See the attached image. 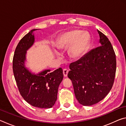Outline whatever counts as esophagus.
Here are the masks:
<instances>
[{
  "instance_id": "34e87169",
  "label": "esophagus",
  "mask_w": 126,
  "mask_h": 126,
  "mask_svg": "<svg viewBox=\"0 0 126 126\" xmlns=\"http://www.w3.org/2000/svg\"><path fill=\"white\" fill-rule=\"evenodd\" d=\"M63 75L64 77H67V74L68 73V70L67 69H63Z\"/></svg>"
}]
</instances>
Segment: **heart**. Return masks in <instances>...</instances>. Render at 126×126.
Instances as JSON below:
<instances>
[{"label":"heart","instance_id":"1","mask_svg":"<svg viewBox=\"0 0 126 126\" xmlns=\"http://www.w3.org/2000/svg\"><path fill=\"white\" fill-rule=\"evenodd\" d=\"M91 37L88 33L81 30H72L63 33L56 42L59 49L69 48L70 55L73 58H79L87 52L90 45Z\"/></svg>","mask_w":126,"mask_h":126}]
</instances>
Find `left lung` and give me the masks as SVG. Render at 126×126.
<instances>
[{"instance_id": "obj_1", "label": "left lung", "mask_w": 126, "mask_h": 126, "mask_svg": "<svg viewBox=\"0 0 126 126\" xmlns=\"http://www.w3.org/2000/svg\"><path fill=\"white\" fill-rule=\"evenodd\" d=\"M101 46L72 63L68 77L80 104L89 106L102 101L112 89L116 71V54L108 38L98 30Z\"/></svg>"}]
</instances>
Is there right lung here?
I'll list each match as a JSON object with an SVG mask.
<instances>
[{"label":"right lung","mask_w":126,"mask_h":126,"mask_svg":"<svg viewBox=\"0 0 126 126\" xmlns=\"http://www.w3.org/2000/svg\"><path fill=\"white\" fill-rule=\"evenodd\" d=\"M33 29L20 40L15 50L13 71L21 95L31 105L38 108L52 107L57 101L58 89L63 78L61 68L51 73L46 70L35 75L24 65L26 51L33 45L34 37Z\"/></svg>","instance_id":"1"}]
</instances>
